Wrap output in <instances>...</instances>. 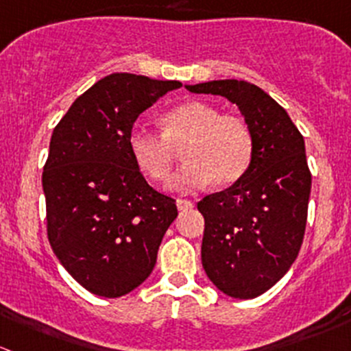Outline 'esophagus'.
<instances>
[{
    "mask_svg": "<svg viewBox=\"0 0 351 351\" xmlns=\"http://www.w3.org/2000/svg\"><path fill=\"white\" fill-rule=\"evenodd\" d=\"M193 206H195V203L191 202V199H178V208L181 210V212H184V210H191Z\"/></svg>",
    "mask_w": 351,
    "mask_h": 351,
    "instance_id": "1",
    "label": "esophagus"
}]
</instances>
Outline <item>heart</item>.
Returning a JSON list of instances; mask_svg holds the SVG:
<instances>
[{"label":"heart","mask_w":351,"mask_h":351,"mask_svg":"<svg viewBox=\"0 0 351 351\" xmlns=\"http://www.w3.org/2000/svg\"><path fill=\"white\" fill-rule=\"evenodd\" d=\"M162 134L134 128L128 145L136 167L153 182L169 178L181 149L184 163L170 179V189L191 193L212 182L229 188L250 170L255 136L250 123L234 113H222L205 101H186L160 117Z\"/></svg>","instance_id":"b5f03b06"}]
</instances>
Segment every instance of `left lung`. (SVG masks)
I'll return each instance as SVG.
<instances>
[{
	"label": "left lung",
	"mask_w": 351,
	"mask_h": 351,
	"mask_svg": "<svg viewBox=\"0 0 351 351\" xmlns=\"http://www.w3.org/2000/svg\"><path fill=\"white\" fill-rule=\"evenodd\" d=\"M186 88L236 103L255 136L248 172L205 196L198 210L208 279L232 298H256L288 272L302 248L312 188L305 141L286 110L258 86L226 79Z\"/></svg>",
	"instance_id": "8db88e82"
}]
</instances>
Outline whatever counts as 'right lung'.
I'll return each mask as SVG.
<instances>
[{
	"label": "right lung",
	"mask_w": 351,
	"mask_h": 351,
	"mask_svg": "<svg viewBox=\"0 0 351 351\" xmlns=\"http://www.w3.org/2000/svg\"><path fill=\"white\" fill-rule=\"evenodd\" d=\"M179 81L112 73L56 123L43 170L49 245L82 288L119 298L156 263L176 199L146 182L129 152L136 119Z\"/></svg>",
	"instance_id": "1"
}]
</instances>
